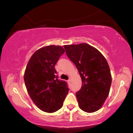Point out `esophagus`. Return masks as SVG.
Segmentation results:
<instances>
[{
    "label": "esophagus",
    "instance_id": "1",
    "mask_svg": "<svg viewBox=\"0 0 133 133\" xmlns=\"http://www.w3.org/2000/svg\"><path fill=\"white\" fill-rule=\"evenodd\" d=\"M68 84H70V82H71V79H68Z\"/></svg>",
    "mask_w": 133,
    "mask_h": 133
}]
</instances>
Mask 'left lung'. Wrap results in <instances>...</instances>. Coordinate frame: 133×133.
<instances>
[{
  "instance_id": "1",
  "label": "left lung",
  "mask_w": 133,
  "mask_h": 133,
  "mask_svg": "<svg viewBox=\"0 0 133 133\" xmlns=\"http://www.w3.org/2000/svg\"><path fill=\"white\" fill-rule=\"evenodd\" d=\"M64 47L82 79L81 88L76 94L79 108L86 112L99 110L109 95L112 81L108 62L98 50L88 44Z\"/></svg>"
}]
</instances>
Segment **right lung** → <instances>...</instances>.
Masks as SVG:
<instances>
[{
    "label": "right lung",
    "instance_id": "obj_1",
    "mask_svg": "<svg viewBox=\"0 0 133 133\" xmlns=\"http://www.w3.org/2000/svg\"><path fill=\"white\" fill-rule=\"evenodd\" d=\"M63 47L49 45L34 53L27 64L24 82L32 100L39 109L54 112L63 106L69 88L67 82L58 79L55 65L64 53Z\"/></svg>",
    "mask_w": 133,
    "mask_h": 133
}]
</instances>
